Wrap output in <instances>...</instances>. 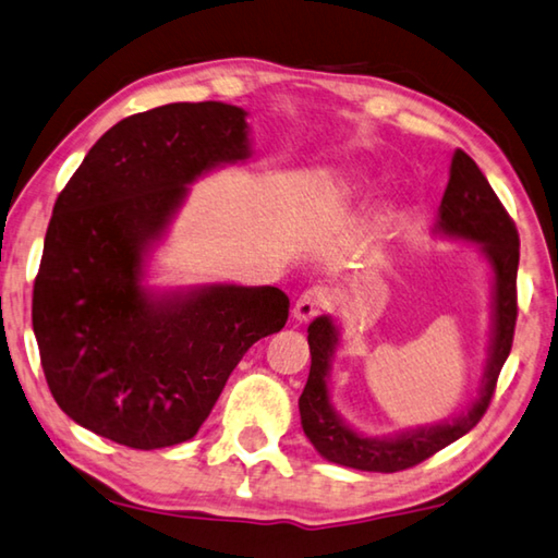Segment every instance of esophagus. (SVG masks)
Here are the masks:
<instances>
[{"label":"esophagus","mask_w":558,"mask_h":558,"mask_svg":"<svg viewBox=\"0 0 558 558\" xmlns=\"http://www.w3.org/2000/svg\"><path fill=\"white\" fill-rule=\"evenodd\" d=\"M328 304H330V291L326 287H311L299 296L294 306V318L301 320V324H306V320H311L314 316H318L320 311L328 308Z\"/></svg>","instance_id":"1"}]
</instances>
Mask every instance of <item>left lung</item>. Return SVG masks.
Returning a JSON list of instances; mask_svg holds the SVG:
<instances>
[{
  "mask_svg": "<svg viewBox=\"0 0 558 558\" xmlns=\"http://www.w3.org/2000/svg\"><path fill=\"white\" fill-rule=\"evenodd\" d=\"M438 230L453 238L475 240L495 269V336L487 363L481 399L465 416H458L453 424L418 428L399 438H365L340 422L328 402V367L330 355L338 343L336 326L328 316L316 318L308 326L311 373L304 392L299 397V412L304 434L316 446V451L330 463L355 468V471L397 473L414 468L426 458L441 451L448 444L458 441L485 416L493 402L497 377L512 350L517 326V264H520V234L514 220L497 198L493 185L483 171L463 149L453 154L451 179H448L441 210H438Z\"/></svg>",
  "mask_w": 558,
  "mask_h": 558,
  "instance_id": "1",
  "label": "left lung"
}]
</instances>
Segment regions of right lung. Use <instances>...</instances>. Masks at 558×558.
Returning <instances> with one entry per match:
<instances>
[{
	"label": "right lung",
	"instance_id": "obj_1",
	"mask_svg": "<svg viewBox=\"0 0 558 558\" xmlns=\"http://www.w3.org/2000/svg\"><path fill=\"white\" fill-rule=\"evenodd\" d=\"M247 154L242 107L171 102L117 122L58 193L32 320L56 404L93 434L142 451L189 441L242 355L284 328L277 287L166 301L140 287L185 183Z\"/></svg>",
	"mask_w": 558,
	"mask_h": 558
}]
</instances>
